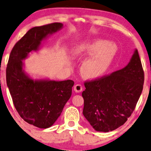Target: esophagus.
Wrapping results in <instances>:
<instances>
[{
  "label": "esophagus",
  "instance_id": "esophagus-1",
  "mask_svg": "<svg viewBox=\"0 0 151 151\" xmlns=\"http://www.w3.org/2000/svg\"><path fill=\"white\" fill-rule=\"evenodd\" d=\"M73 89H74V91H75L76 93H80V92L82 91V85L80 84H76L75 86H74Z\"/></svg>",
  "mask_w": 151,
  "mask_h": 151
}]
</instances>
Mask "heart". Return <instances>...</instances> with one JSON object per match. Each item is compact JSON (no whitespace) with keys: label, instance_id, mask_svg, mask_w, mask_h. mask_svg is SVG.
Returning <instances> with one entry per match:
<instances>
[{"label":"heart","instance_id":"b5f03b06","mask_svg":"<svg viewBox=\"0 0 151 151\" xmlns=\"http://www.w3.org/2000/svg\"><path fill=\"white\" fill-rule=\"evenodd\" d=\"M115 45L101 39H91L80 44L75 50L78 55H88L81 66L82 75L88 78H97L104 75L114 57Z\"/></svg>","mask_w":151,"mask_h":151}]
</instances>
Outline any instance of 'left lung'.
Returning <instances> with one entry per match:
<instances>
[{
  "label": "left lung",
  "instance_id": "obj_1",
  "mask_svg": "<svg viewBox=\"0 0 151 151\" xmlns=\"http://www.w3.org/2000/svg\"><path fill=\"white\" fill-rule=\"evenodd\" d=\"M144 71L135 49L127 65L98 80L84 83L83 114L97 132L113 131L132 115L143 89Z\"/></svg>",
  "mask_w": 151,
  "mask_h": 151
}]
</instances>
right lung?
Segmentation results:
<instances>
[{"mask_svg":"<svg viewBox=\"0 0 151 151\" xmlns=\"http://www.w3.org/2000/svg\"><path fill=\"white\" fill-rule=\"evenodd\" d=\"M63 27L56 22L31 28L16 43L9 58L6 84L15 108L24 121L39 128H49L56 121L71 97L74 82L34 79L25 71L23 60Z\"/></svg>","mask_w":151,"mask_h":151,"instance_id":"obj_1","label":"right lung"}]
</instances>
